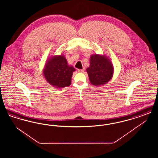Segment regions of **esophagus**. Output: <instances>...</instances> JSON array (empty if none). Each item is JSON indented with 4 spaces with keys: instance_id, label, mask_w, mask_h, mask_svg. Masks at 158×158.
Returning <instances> with one entry per match:
<instances>
[{
    "instance_id": "1",
    "label": "esophagus",
    "mask_w": 158,
    "mask_h": 158,
    "mask_svg": "<svg viewBox=\"0 0 158 158\" xmlns=\"http://www.w3.org/2000/svg\"><path fill=\"white\" fill-rule=\"evenodd\" d=\"M84 70H85V69H78L77 70V72H79V73H82L84 72Z\"/></svg>"
}]
</instances>
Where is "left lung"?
<instances>
[{"instance_id":"left-lung-1","label":"left lung","mask_w":158,"mask_h":158,"mask_svg":"<svg viewBox=\"0 0 158 158\" xmlns=\"http://www.w3.org/2000/svg\"><path fill=\"white\" fill-rule=\"evenodd\" d=\"M90 83L101 86L108 82L113 77L114 66L111 61L103 54H92L90 57V66L86 69Z\"/></svg>"}]
</instances>
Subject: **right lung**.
Wrapping results in <instances>:
<instances>
[{"label": "right lung", "mask_w": 158, "mask_h": 158, "mask_svg": "<svg viewBox=\"0 0 158 158\" xmlns=\"http://www.w3.org/2000/svg\"><path fill=\"white\" fill-rule=\"evenodd\" d=\"M75 71V68L68 64L65 56L60 54L50 57L46 60L43 74L50 85L60 89L70 85Z\"/></svg>", "instance_id": "right-lung-1"}]
</instances>
